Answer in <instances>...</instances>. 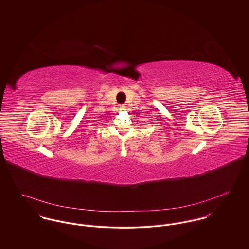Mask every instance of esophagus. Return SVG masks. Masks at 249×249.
I'll return each mask as SVG.
<instances>
[{"label": "esophagus", "mask_w": 249, "mask_h": 249, "mask_svg": "<svg viewBox=\"0 0 249 249\" xmlns=\"http://www.w3.org/2000/svg\"><path fill=\"white\" fill-rule=\"evenodd\" d=\"M119 110H120V111L125 110V105H124V104H121V105L119 106Z\"/></svg>", "instance_id": "esophagus-1"}]
</instances>
